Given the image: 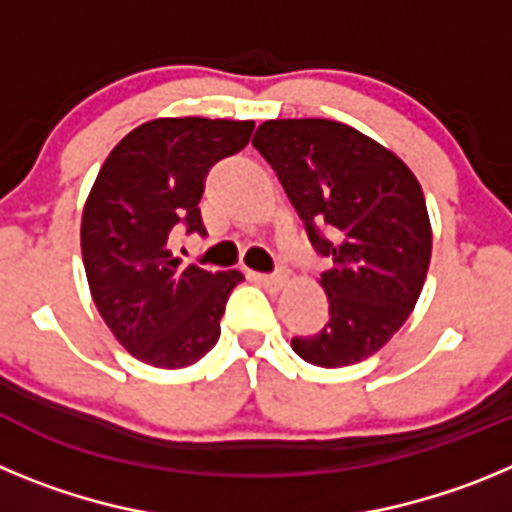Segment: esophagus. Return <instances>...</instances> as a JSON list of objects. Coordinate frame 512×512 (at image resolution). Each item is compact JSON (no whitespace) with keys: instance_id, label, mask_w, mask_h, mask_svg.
I'll return each mask as SVG.
<instances>
[{"instance_id":"esophagus-1","label":"esophagus","mask_w":512,"mask_h":512,"mask_svg":"<svg viewBox=\"0 0 512 512\" xmlns=\"http://www.w3.org/2000/svg\"><path fill=\"white\" fill-rule=\"evenodd\" d=\"M251 279L253 282L264 284V287L269 289H279L284 282H287V274H284V271H277V274H251Z\"/></svg>"}]
</instances>
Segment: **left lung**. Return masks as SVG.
I'll use <instances>...</instances> for the list:
<instances>
[{
    "instance_id": "left-lung-1",
    "label": "left lung",
    "mask_w": 512,
    "mask_h": 512,
    "mask_svg": "<svg viewBox=\"0 0 512 512\" xmlns=\"http://www.w3.org/2000/svg\"><path fill=\"white\" fill-rule=\"evenodd\" d=\"M253 148L277 171L312 248L330 318L292 338L307 364L338 369L377 354L410 318L431 264V220L413 171L336 120H269Z\"/></svg>"
}]
</instances>
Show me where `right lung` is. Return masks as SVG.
Masks as SVG:
<instances>
[{
  "label": "right lung",
  "mask_w": 512,
  "mask_h": 512,
  "mask_svg": "<svg viewBox=\"0 0 512 512\" xmlns=\"http://www.w3.org/2000/svg\"><path fill=\"white\" fill-rule=\"evenodd\" d=\"M253 122L161 117L112 148L81 215V256L94 305L135 359L161 369L200 361L241 271L179 266L176 228L207 235L205 176L246 148Z\"/></svg>",
  "instance_id": "1"
}]
</instances>
